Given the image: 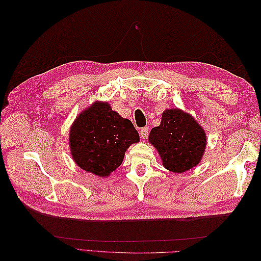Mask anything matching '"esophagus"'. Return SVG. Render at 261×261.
<instances>
[{
	"label": "esophagus",
	"mask_w": 261,
	"mask_h": 261,
	"mask_svg": "<svg viewBox=\"0 0 261 261\" xmlns=\"http://www.w3.org/2000/svg\"><path fill=\"white\" fill-rule=\"evenodd\" d=\"M148 135H149V129L148 127H142V129H140V137L142 138V139H147L148 138Z\"/></svg>",
	"instance_id": "34e87169"
}]
</instances>
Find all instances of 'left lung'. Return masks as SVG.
Listing matches in <instances>:
<instances>
[{
    "mask_svg": "<svg viewBox=\"0 0 261 261\" xmlns=\"http://www.w3.org/2000/svg\"><path fill=\"white\" fill-rule=\"evenodd\" d=\"M165 168L184 173L201 162L206 147V135L192 115L178 109L166 110L159 126L149 135Z\"/></svg>",
    "mask_w": 261,
    "mask_h": 261,
    "instance_id": "1",
    "label": "left lung"
}]
</instances>
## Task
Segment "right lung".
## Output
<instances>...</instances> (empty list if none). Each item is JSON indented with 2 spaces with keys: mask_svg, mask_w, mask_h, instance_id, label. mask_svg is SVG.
Here are the masks:
<instances>
[{
  "mask_svg": "<svg viewBox=\"0 0 261 261\" xmlns=\"http://www.w3.org/2000/svg\"><path fill=\"white\" fill-rule=\"evenodd\" d=\"M139 141L132 122L95 102L83 111L69 131V148L77 166L88 173L108 177L123 162L124 152Z\"/></svg>",
  "mask_w": 261,
  "mask_h": 261,
  "instance_id": "add662e5",
  "label": "right lung"
}]
</instances>
